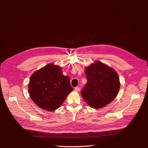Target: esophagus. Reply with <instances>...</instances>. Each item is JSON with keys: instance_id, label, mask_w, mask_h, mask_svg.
<instances>
[{"instance_id": "34e87169", "label": "esophagus", "mask_w": 148, "mask_h": 148, "mask_svg": "<svg viewBox=\"0 0 148 148\" xmlns=\"http://www.w3.org/2000/svg\"><path fill=\"white\" fill-rule=\"evenodd\" d=\"M80 88L79 87H76V88H75V89H74V90L75 91H76V92H79V91H80Z\"/></svg>"}]
</instances>
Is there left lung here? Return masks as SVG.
<instances>
[{"mask_svg":"<svg viewBox=\"0 0 148 148\" xmlns=\"http://www.w3.org/2000/svg\"><path fill=\"white\" fill-rule=\"evenodd\" d=\"M88 82L81 91L83 98L91 107L102 108L110 103L120 89L119 75L114 70L102 62L85 68Z\"/></svg>","mask_w":148,"mask_h":148,"instance_id":"8db88e82","label":"left lung"}]
</instances>
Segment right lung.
<instances>
[{
    "instance_id": "right-lung-1",
    "label": "right lung",
    "mask_w": 148,
    "mask_h": 148,
    "mask_svg": "<svg viewBox=\"0 0 148 148\" xmlns=\"http://www.w3.org/2000/svg\"><path fill=\"white\" fill-rule=\"evenodd\" d=\"M28 89L36 105L42 109L54 111L62 104L73 88L69 77L63 75L61 68L49 64L30 76Z\"/></svg>"
}]
</instances>
